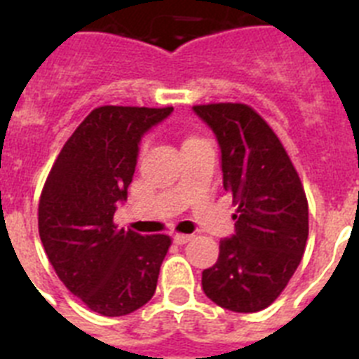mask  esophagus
Masks as SVG:
<instances>
[{"instance_id":"esophagus-1","label":"esophagus","mask_w":359,"mask_h":359,"mask_svg":"<svg viewBox=\"0 0 359 359\" xmlns=\"http://www.w3.org/2000/svg\"><path fill=\"white\" fill-rule=\"evenodd\" d=\"M189 241H190V236H187V233H176V236H174V243L180 244V246L189 243Z\"/></svg>"}]
</instances>
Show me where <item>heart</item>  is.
<instances>
[{"instance_id": "obj_1", "label": "heart", "mask_w": 359, "mask_h": 359, "mask_svg": "<svg viewBox=\"0 0 359 359\" xmlns=\"http://www.w3.org/2000/svg\"><path fill=\"white\" fill-rule=\"evenodd\" d=\"M189 140H196V138H189ZM189 140H187V142H189Z\"/></svg>"}]
</instances>
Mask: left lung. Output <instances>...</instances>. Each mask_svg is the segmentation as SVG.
<instances>
[{
	"label": "left lung",
	"mask_w": 359,
	"mask_h": 359,
	"mask_svg": "<svg viewBox=\"0 0 359 359\" xmlns=\"http://www.w3.org/2000/svg\"><path fill=\"white\" fill-rule=\"evenodd\" d=\"M221 149L223 187L237 205L236 231L201 286L212 302L257 313L275 302L297 271L309 233L302 183L268 123L244 104L194 106Z\"/></svg>",
	"instance_id": "1"
}]
</instances>
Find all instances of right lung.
<instances>
[{"label":"right lung","instance_id":"obj_1","mask_svg":"<svg viewBox=\"0 0 359 359\" xmlns=\"http://www.w3.org/2000/svg\"><path fill=\"white\" fill-rule=\"evenodd\" d=\"M172 107L102 106L57 156L39 201V237L57 277L91 311L123 316L156 291L170 239L116 228L140 142Z\"/></svg>","mask_w":359,"mask_h":359}]
</instances>
